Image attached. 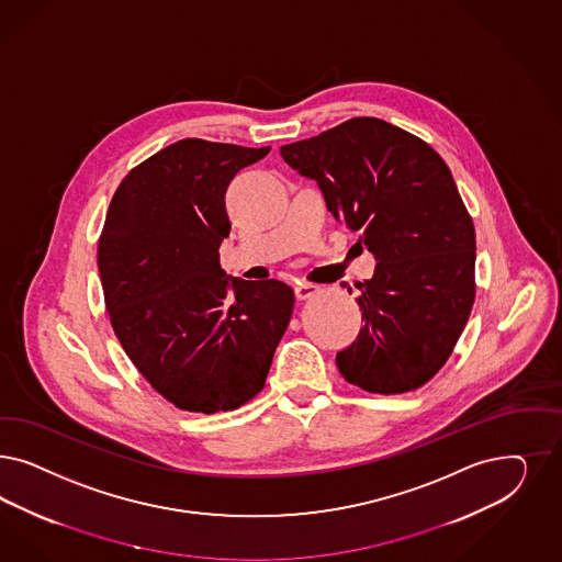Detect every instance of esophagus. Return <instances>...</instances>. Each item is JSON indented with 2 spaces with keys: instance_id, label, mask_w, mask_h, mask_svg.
Instances as JSON below:
<instances>
[{
  "instance_id": "1",
  "label": "esophagus",
  "mask_w": 562,
  "mask_h": 562,
  "mask_svg": "<svg viewBox=\"0 0 562 562\" xmlns=\"http://www.w3.org/2000/svg\"><path fill=\"white\" fill-rule=\"evenodd\" d=\"M293 291H295V297H297V300H308L314 293H318L321 288L314 285V283H297Z\"/></svg>"
}]
</instances>
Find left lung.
I'll use <instances>...</instances> for the list:
<instances>
[{
  "instance_id": "left-lung-1",
  "label": "left lung",
  "mask_w": 562,
  "mask_h": 562,
  "mask_svg": "<svg viewBox=\"0 0 562 562\" xmlns=\"http://www.w3.org/2000/svg\"><path fill=\"white\" fill-rule=\"evenodd\" d=\"M281 157L318 183L333 217L376 258L374 277L356 285L363 326L337 353L341 376L381 395L430 381L475 297V232L451 169L424 140L376 117L281 146Z\"/></svg>"
}]
</instances>
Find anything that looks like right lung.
<instances>
[{
  "mask_svg": "<svg viewBox=\"0 0 562 562\" xmlns=\"http://www.w3.org/2000/svg\"><path fill=\"white\" fill-rule=\"evenodd\" d=\"M271 146L183 138L134 167L109 204L99 274L111 326L138 372L186 412L217 414L262 391L293 290L221 269L225 192Z\"/></svg>",
  "mask_w": 562,
  "mask_h": 562,
  "instance_id": "right-lung-1",
  "label": "right lung"
}]
</instances>
